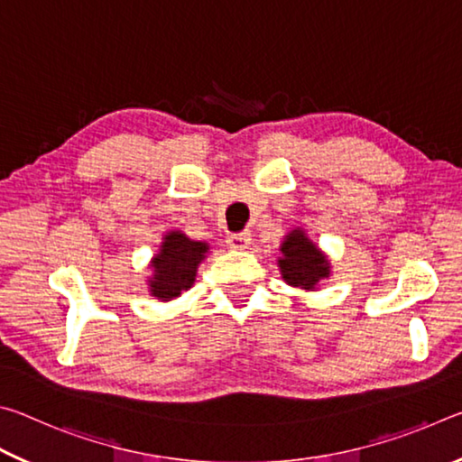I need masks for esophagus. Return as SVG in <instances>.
Listing matches in <instances>:
<instances>
[{
    "label": "esophagus",
    "mask_w": 462,
    "mask_h": 462,
    "mask_svg": "<svg viewBox=\"0 0 462 462\" xmlns=\"http://www.w3.org/2000/svg\"><path fill=\"white\" fill-rule=\"evenodd\" d=\"M250 240H253V236H250L248 230L234 232L228 238H226V245H228L232 250H245L250 246Z\"/></svg>",
    "instance_id": "esophagus-1"
}]
</instances>
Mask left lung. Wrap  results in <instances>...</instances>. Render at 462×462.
Returning <instances> with one entry per match:
<instances>
[{"label": "left lung", "mask_w": 462, "mask_h": 462, "mask_svg": "<svg viewBox=\"0 0 462 462\" xmlns=\"http://www.w3.org/2000/svg\"><path fill=\"white\" fill-rule=\"evenodd\" d=\"M283 256L279 259L281 277L287 285L308 289L314 291L318 283L326 277H330V263L326 254L311 242L306 232L295 228L283 238L281 245Z\"/></svg>", "instance_id": "obj_1"}]
</instances>
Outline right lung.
Wrapping results in <instances>:
<instances>
[{
  "mask_svg": "<svg viewBox=\"0 0 462 462\" xmlns=\"http://www.w3.org/2000/svg\"><path fill=\"white\" fill-rule=\"evenodd\" d=\"M208 242L187 238L183 232L171 230L162 238L159 254L151 261L152 277L148 279L151 295L161 301L179 297L193 285L199 263L208 254Z\"/></svg>",
  "mask_w": 462,
  "mask_h": 462,
  "instance_id": "add662e5",
  "label": "right lung"
}]
</instances>
